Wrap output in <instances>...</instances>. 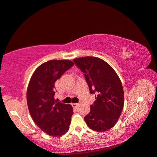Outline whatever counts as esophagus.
<instances>
[{"mask_svg": "<svg viewBox=\"0 0 157 157\" xmlns=\"http://www.w3.org/2000/svg\"><path fill=\"white\" fill-rule=\"evenodd\" d=\"M79 103H72L71 104V105H72V106L74 107V108H77V107L79 106Z\"/></svg>", "mask_w": 157, "mask_h": 157, "instance_id": "esophagus-1", "label": "esophagus"}]
</instances>
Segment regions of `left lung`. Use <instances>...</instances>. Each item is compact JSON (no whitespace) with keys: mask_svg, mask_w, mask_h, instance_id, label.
<instances>
[{"mask_svg":"<svg viewBox=\"0 0 157 157\" xmlns=\"http://www.w3.org/2000/svg\"><path fill=\"white\" fill-rule=\"evenodd\" d=\"M74 62L83 73L90 93H96V101L84 117L85 122L93 130H108L115 126L123 109L124 94L122 82L114 69L99 58H78Z\"/></svg>","mask_w":157,"mask_h":157,"instance_id":"left-lung-1","label":"left lung"}]
</instances>
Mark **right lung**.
Segmentation results:
<instances>
[{"label": "right lung", "mask_w": 157, "mask_h": 157, "mask_svg": "<svg viewBox=\"0 0 157 157\" xmlns=\"http://www.w3.org/2000/svg\"><path fill=\"white\" fill-rule=\"evenodd\" d=\"M74 63L69 60H52L35 70L27 89V103L34 122L43 132L59 137L68 131L73 108L55 101V83Z\"/></svg>", "instance_id": "1"}]
</instances>
